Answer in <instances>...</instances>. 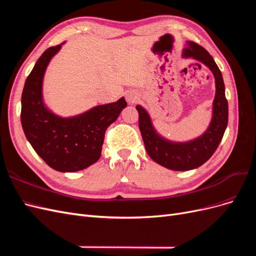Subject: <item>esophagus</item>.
Returning a JSON list of instances; mask_svg holds the SVG:
<instances>
[{
    "mask_svg": "<svg viewBox=\"0 0 256 256\" xmlns=\"http://www.w3.org/2000/svg\"><path fill=\"white\" fill-rule=\"evenodd\" d=\"M126 99H127V102H128L129 104H134V102H136L138 99V92H134V90L128 92L127 94H126Z\"/></svg>",
    "mask_w": 256,
    "mask_h": 256,
    "instance_id": "esophagus-1",
    "label": "esophagus"
}]
</instances>
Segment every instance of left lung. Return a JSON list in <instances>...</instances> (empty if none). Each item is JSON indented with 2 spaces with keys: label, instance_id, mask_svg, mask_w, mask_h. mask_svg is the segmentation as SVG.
I'll use <instances>...</instances> for the list:
<instances>
[{
  "label": "left lung",
  "instance_id": "1",
  "mask_svg": "<svg viewBox=\"0 0 256 256\" xmlns=\"http://www.w3.org/2000/svg\"><path fill=\"white\" fill-rule=\"evenodd\" d=\"M184 58L200 60L212 72L216 80V96L212 108V118L206 132L200 138L186 143H174L161 138L152 125V120L141 106L138 112V128L145 148L150 157L158 164L174 171H188L204 164L212 156L222 140L228 120V106L222 74L212 56L202 46L188 42L184 50Z\"/></svg>",
  "mask_w": 256,
  "mask_h": 256
}]
</instances>
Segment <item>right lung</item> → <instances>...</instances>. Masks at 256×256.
I'll return each mask as SVG.
<instances>
[{"instance_id":"obj_1","label":"right lung","mask_w":256,"mask_h":256,"mask_svg":"<svg viewBox=\"0 0 256 256\" xmlns=\"http://www.w3.org/2000/svg\"><path fill=\"white\" fill-rule=\"evenodd\" d=\"M60 46L46 50L26 78L21 96V124L28 141L50 168L58 172H76L102 156L106 130L127 102L120 98L69 118L49 111L42 102V79Z\"/></svg>"}]
</instances>
